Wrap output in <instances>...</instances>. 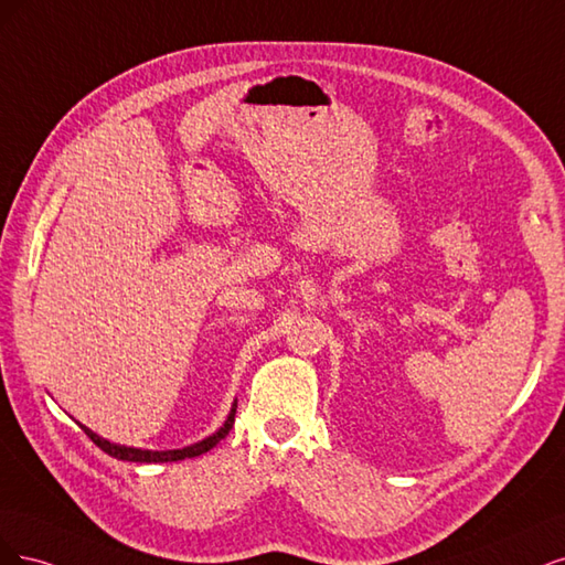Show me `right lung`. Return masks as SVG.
Listing matches in <instances>:
<instances>
[{"label":"right lung","mask_w":565,"mask_h":565,"mask_svg":"<svg viewBox=\"0 0 565 565\" xmlns=\"http://www.w3.org/2000/svg\"><path fill=\"white\" fill-rule=\"evenodd\" d=\"M234 413H236V404L232 406L225 425L217 429L215 434L206 436L204 441L192 444L188 448H178V450H140V448H129V446H117V444H110L107 439H103V436H98L96 431H90L84 425H82V429L86 431L88 439L94 441L100 450H105L107 455H113V458H117V460H126V462H175V460H185V458H196V455L211 450L217 441H223L225 436L230 434L232 425H234Z\"/></svg>","instance_id":"1"}]
</instances>
